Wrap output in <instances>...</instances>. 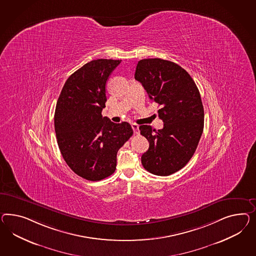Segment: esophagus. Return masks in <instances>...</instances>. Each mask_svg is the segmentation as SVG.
Returning <instances> with one entry per match:
<instances>
[{
  "instance_id": "34e87169",
  "label": "esophagus",
  "mask_w": 256,
  "mask_h": 256,
  "mask_svg": "<svg viewBox=\"0 0 256 256\" xmlns=\"http://www.w3.org/2000/svg\"><path fill=\"white\" fill-rule=\"evenodd\" d=\"M132 128L135 134H138V132H140V130H138V124H135V123H132Z\"/></svg>"
}]
</instances>
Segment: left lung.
<instances>
[{
	"label": "left lung",
	"mask_w": 256,
	"mask_h": 256,
	"mask_svg": "<svg viewBox=\"0 0 256 256\" xmlns=\"http://www.w3.org/2000/svg\"><path fill=\"white\" fill-rule=\"evenodd\" d=\"M135 79L142 84L149 98L158 104L162 130L140 126L149 142L142 156L147 172L168 176L186 165L193 156L204 128V109L193 78L178 64L161 58L138 62Z\"/></svg>",
	"instance_id": "8db88e82"
}]
</instances>
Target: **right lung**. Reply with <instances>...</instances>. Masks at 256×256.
<instances>
[{
	"mask_svg": "<svg viewBox=\"0 0 256 256\" xmlns=\"http://www.w3.org/2000/svg\"><path fill=\"white\" fill-rule=\"evenodd\" d=\"M121 60L98 58L67 79L56 105V136L63 158L74 172L88 180L109 177L116 168L118 150L133 134L128 122L102 118L106 83Z\"/></svg>",
	"mask_w": 256,
	"mask_h": 256,
	"instance_id": "obj_1",
	"label": "right lung"
}]
</instances>
